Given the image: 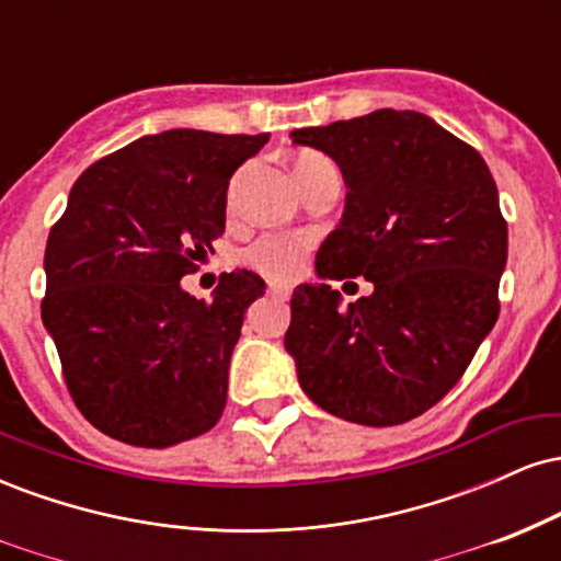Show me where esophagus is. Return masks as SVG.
Returning a JSON list of instances; mask_svg holds the SVG:
<instances>
[{
	"instance_id": "1",
	"label": "esophagus",
	"mask_w": 561,
	"mask_h": 561,
	"mask_svg": "<svg viewBox=\"0 0 561 561\" xmlns=\"http://www.w3.org/2000/svg\"><path fill=\"white\" fill-rule=\"evenodd\" d=\"M268 293H272L274 298H279V300L289 298V287H282V285H268Z\"/></svg>"
}]
</instances>
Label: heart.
<instances>
[{"label":"heart","mask_w":561,"mask_h":561,"mask_svg":"<svg viewBox=\"0 0 561 561\" xmlns=\"http://www.w3.org/2000/svg\"><path fill=\"white\" fill-rule=\"evenodd\" d=\"M293 171L298 184L302 179L313 176V173H337L332 160L319 156V152H298L293 160ZM302 253H306V244L300 240H293V237L285 234H268L261 237V240L244 253V259H248L250 266H255L259 272L272 276V279L287 282L300 272Z\"/></svg>","instance_id":"1"}]
</instances>
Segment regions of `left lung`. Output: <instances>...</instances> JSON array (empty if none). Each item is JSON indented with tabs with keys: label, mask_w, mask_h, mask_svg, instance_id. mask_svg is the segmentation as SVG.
I'll return each instance as SVG.
<instances>
[{
	"label": "left lung",
	"mask_w": 561,
	"mask_h": 561,
	"mask_svg": "<svg viewBox=\"0 0 561 561\" xmlns=\"http://www.w3.org/2000/svg\"><path fill=\"white\" fill-rule=\"evenodd\" d=\"M295 145L337 163L345 210L298 285L285 347L302 392L340 420L390 427L459 382L499 319L506 221L491 169L430 115L375 111L295 128ZM364 275L342 306L327 278Z\"/></svg>",
	"instance_id": "1"
}]
</instances>
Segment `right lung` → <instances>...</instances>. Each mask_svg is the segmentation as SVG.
<instances>
[{"label":"right lung","instance_id":"add662e5","mask_svg":"<svg viewBox=\"0 0 561 561\" xmlns=\"http://www.w3.org/2000/svg\"><path fill=\"white\" fill-rule=\"evenodd\" d=\"M266 141L171 128L96 160L70 190L44 253L42 321L100 433L165 448L221 420L231 351L266 282L237 268L205 302L182 276L214 253L231 173Z\"/></svg>","mask_w":561,"mask_h":561}]
</instances>
